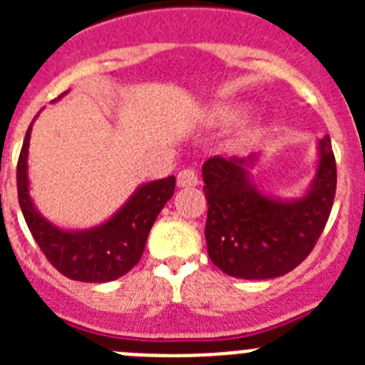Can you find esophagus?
I'll return each mask as SVG.
<instances>
[{
    "label": "esophagus",
    "mask_w": 365,
    "mask_h": 365,
    "mask_svg": "<svg viewBox=\"0 0 365 365\" xmlns=\"http://www.w3.org/2000/svg\"><path fill=\"white\" fill-rule=\"evenodd\" d=\"M199 177L197 173L186 168V170H180L179 175H177V186L179 188H192V186H197Z\"/></svg>",
    "instance_id": "1"
}]
</instances>
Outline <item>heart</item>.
Segmentation results:
<instances>
[{"instance_id": "obj_1", "label": "heart", "mask_w": 365, "mask_h": 365, "mask_svg": "<svg viewBox=\"0 0 365 365\" xmlns=\"http://www.w3.org/2000/svg\"><path fill=\"white\" fill-rule=\"evenodd\" d=\"M241 115H243V109L241 108H222L219 109L215 118H217L219 122H222V124H232V122L240 120Z\"/></svg>"}]
</instances>
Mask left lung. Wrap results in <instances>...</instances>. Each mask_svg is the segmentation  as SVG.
I'll return each instance as SVG.
<instances>
[{
    "mask_svg": "<svg viewBox=\"0 0 365 365\" xmlns=\"http://www.w3.org/2000/svg\"><path fill=\"white\" fill-rule=\"evenodd\" d=\"M257 157H212L202 164L208 256L222 272L241 279L278 278L296 269L324 232L336 192L329 135L318 140V166L302 197L261 193L250 177Z\"/></svg>",
    "mask_w": 365,
    "mask_h": 365,
    "instance_id": "1",
    "label": "left lung"
}]
</instances>
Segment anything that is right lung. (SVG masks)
<instances>
[{
	"label": "right lung",
	"mask_w": 365,
	"mask_h": 365,
	"mask_svg": "<svg viewBox=\"0 0 365 365\" xmlns=\"http://www.w3.org/2000/svg\"><path fill=\"white\" fill-rule=\"evenodd\" d=\"M31 131L32 122L19 153L16 180L19 208L41 252L58 272L76 282L106 283L130 272L143 256L155 219L175 192V177L140 185L117 214L98 227L63 230L38 212L29 193Z\"/></svg>",
	"instance_id": "obj_1"
}]
</instances>
